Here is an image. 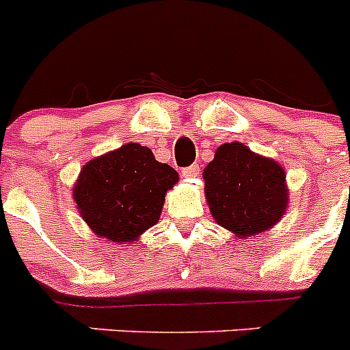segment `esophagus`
<instances>
[{"instance_id": "1", "label": "esophagus", "mask_w": 350, "mask_h": 350, "mask_svg": "<svg viewBox=\"0 0 350 350\" xmlns=\"http://www.w3.org/2000/svg\"><path fill=\"white\" fill-rule=\"evenodd\" d=\"M200 175V166L198 165H191L187 166V168L182 170V177L184 178H194Z\"/></svg>"}]
</instances>
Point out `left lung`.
<instances>
[{
	"label": "left lung",
	"instance_id": "8db88e82",
	"mask_svg": "<svg viewBox=\"0 0 350 350\" xmlns=\"http://www.w3.org/2000/svg\"><path fill=\"white\" fill-rule=\"evenodd\" d=\"M203 178L213 219L240 238L273 228L287 208L282 166L240 142L221 145L203 170Z\"/></svg>",
	"mask_w": 350,
	"mask_h": 350
}]
</instances>
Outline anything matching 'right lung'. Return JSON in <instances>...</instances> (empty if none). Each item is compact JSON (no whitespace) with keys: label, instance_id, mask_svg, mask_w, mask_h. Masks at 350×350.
Returning a JSON list of instances; mask_svg holds the SVG:
<instances>
[{"label":"right lung","instance_id":"right-lung-1","mask_svg":"<svg viewBox=\"0 0 350 350\" xmlns=\"http://www.w3.org/2000/svg\"><path fill=\"white\" fill-rule=\"evenodd\" d=\"M177 182L172 166L133 142L89 161L80 170L73 200L92 233L113 243L137 242L159 221L166 191Z\"/></svg>","mask_w":350,"mask_h":350}]
</instances>
